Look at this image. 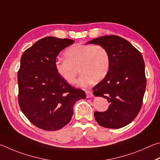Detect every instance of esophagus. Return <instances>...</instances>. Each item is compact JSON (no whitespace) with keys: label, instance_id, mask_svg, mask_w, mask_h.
I'll return each mask as SVG.
<instances>
[{"label":"esophagus","instance_id":"34e87169","mask_svg":"<svg viewBox=\"0 0 160 160\" xmlns=\"http://www.w3.org/2000/svg\"><path fill=\"white\" fill-rule=\"evenodd\" d=\"M86 97H87L88 98H91L93 96V93H92V92L90 91H86Z\"/></svg>","mask_w":160,"mask_h":160}]
</instances>
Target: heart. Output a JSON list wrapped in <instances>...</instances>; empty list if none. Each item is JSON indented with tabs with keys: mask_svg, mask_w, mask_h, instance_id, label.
I'll list each match as a JSON object with an SVG mask.
<instances>
[{
	"mask_svg": "<svg viewBox=\"0 0 160 160\" xmlns=\"http://www.w3.org/2000/svg\"><path fill=\"white\" fill-rule=\"evenodd\" d=\"M64 60L59 59L55 67L59 76L69 84H74L78 67L81 77L78 84L82 87L102 80L109 72L110 57L108 50L101 45L74 44L64 53Z\"/></svg>",
	"mask_w": 160,
	"mask_h": 160,
	"instance_id": "b5f03b06",
	"label": "heart"
}]
</instances>
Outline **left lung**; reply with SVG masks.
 <instances>
[{"instance_id":"8db88e82","label":"left lung","mask_w":160,"mask_h":160,"mask_svg":"<svg viewBox=\"0 0 160 160\" xmlns=\"http://www.w3.org/2000/svg\"><path fill=\"white\" fill-rule=\"evenodd\" d=\"M87 43L104 46L110 57L107 76L93 88L94 96L108 99L110 106L103 112H95V119L105 128L124 127L136 118L142 105L146 88L142 56L118 36H101Z\"/></svg>"}]
</instances>
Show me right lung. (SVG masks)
Returning <instances> with one entry per match:
<instances>
[{
  "label": "right lung",
  "mask_w": 160,
  "mask_h": 160,
  "mask_svg": "<svg viewBox=\"0 0 160 160\" xmlns=\"http://www.w3.org/2000/svg\"><path fill=\"white\" fill-rule=\"evenodd\" d=\"M74 41L48 36L22 54L18 71V102L22 112L33 125L57 131L68 124L73 107L85 92L74 88L56 72V58Z\"/></svg>",
  "instance_id": "1"
}]
</instances>
